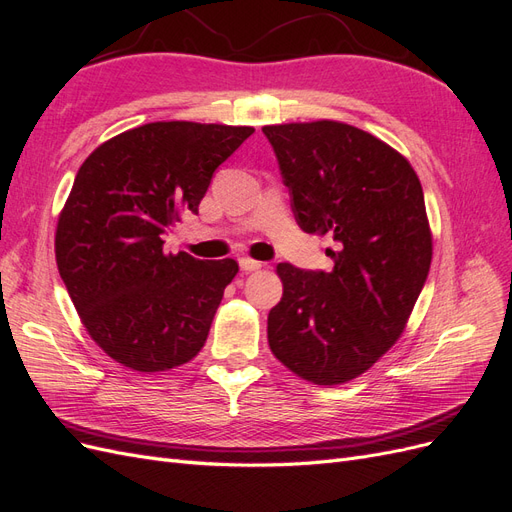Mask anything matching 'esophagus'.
Segmentation results:
<instances>
[{
    "label": "esophagus",
    "mask_w": 512,
    "mask_h": 512,
    "mask_svg": "<svg viewBox=\"0 0 512 512\" xmlns=\"http://www.w3.org/2000/svg\"><path fill=\"white\" fill-rule=\"evenodd\" d=\"M239 265L243 271H258L262 267L260 260H254V258H241Z\"/></svg>",
    "instance_id": "obj_1"
}]
</instances>
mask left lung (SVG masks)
<instances>
[{"instance_id":"8db88e82","label":"left lung","mask_w":512,"mask_h":512,"mask_svg":"<svg viewBox=\"0 0 512 512\" xmlns=\"http://www.w3.org/2000/svg\"><path fill=\"white\" fill-rule=\"evenodd\" d=\"M292 211L329 235L333 271L280 262L282 301L267 320L271 352L322 386L361 376L406 329L431 265L425 196L410 162L342 121L265 126Z\"/></svg>"}]
</instances>
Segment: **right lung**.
Here are the masks:
<instances>
[{"label":"right lung","instance_id":"obj_1","mask_svg":"<svg viewBox=\"0 0 512 512\" xmlns=\"http://www.w3.org/2000/svg\"><path fill=\"white\" fill-rule=\"evenodd\" d=\"M250 126L153 121L102 143L59 213L55 258L91 339L136 371H166L205 346L237 260L164 254Z\"/></svg>","mask_w":512,"mask_h":512}]
</instances>
